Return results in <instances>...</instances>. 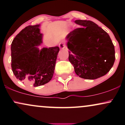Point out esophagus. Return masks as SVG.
<instances>
[{
    "label": "esophagus",
    "mask_w": 125,
    "mask_h": 125,
    "mask_svg": "<svg viewBox=\"0 0 125 125\" xmlns=\"http://www.w3.org/2000/svg\"><path fill=\"white\" fill-rule=\"evenodd\" d=\"M66 47V42L65 41H62L59 44V48L61 49H64Z\"/></svg>",
    "instance_id": "esophagus-1"
}]
</instances>
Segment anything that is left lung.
Here are the masks:
<instances>
[{"mask_svg":"<svg viewBox=\"0 0 125 125\" xmlns=\"http://www.w3.org/2000/svg\"><path fill=\"white\" fill-rule=\"evenodd\" d=\"M81 26L66 36L69 61L77 76L96 79L105 75L113 66L115 52L109 35L94 21L76 20Z\"/></svg>","mask_w":125,"mask_h":125,"instance_id":"1","label":"left lung"}]
</instances>
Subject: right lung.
<instances>
[{
    "label": "right lung",
    "instance_id": "right-lung-1",
    "mask_svg": "<svg viewBox=\"0 0 125 125\" xmlns=\"http://www.w3.org/2000/svg\"><path fill=\"white\" fill-rule=\"evenodd\" d=\"M40 25L28 26L16 35L11 44L12 69L17 79L33 86L43 85L52 78L58 46L43 48Z\"/></svg>",
    "mask_w": 125,
    "mask_h": 125
}]
</instances>
